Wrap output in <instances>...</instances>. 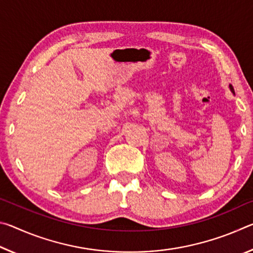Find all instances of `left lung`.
<instances>
[{
  "label": "left lung",
  "instance_id": "left-lung-1",
  "mask_svg": "<svg viewBox=\"0 0 253 253\" xmlns=\"http://www.w3.org/2000/svg\"><path fill=\"white\" fill-rule=\"evenodd\" d=\"M230 89H231V91L234 92V89H233V87H232V84H230Z\"/></svg>",
  "mask_w": 253,
  "mask_h": 253
}]
</instances>
